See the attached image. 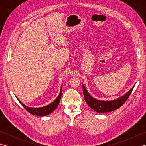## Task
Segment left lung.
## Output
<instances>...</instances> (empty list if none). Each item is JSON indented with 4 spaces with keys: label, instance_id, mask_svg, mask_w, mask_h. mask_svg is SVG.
I'll list each match as a JSON object with an SVG mask.
<instances>
[{
    "label": "left lung",
    "instance_id": "obj_1",
    "mask_svg": "<svg viewBox=\"0 0 146 146\" xmlns=\"http://www.w3.org/2000/svg\"><path fill=\"white\" fill-rule=\"evenodd\" d=\"M83 86V93L86 104L88 106L92 108L93 110L98 113H105L109 112L113 110H115L120 108L125 103V101L131 95L132 90L134 88L135 85L132 86V88L129 90L122 97H119L117 99L112 100H100L96 99L89 94L87 90L86 89L84 85Z\"/></svg>",
    "mask_w": 146,
    "mask_h": 146
}]
</instances>
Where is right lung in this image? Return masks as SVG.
<instances>
[{
  "label": "right lung",
  "mask_w": 146,
  "mask_h": 146,
  "mask_svg": "<svg viewBox=\"0 0 146 146\" xmlns=\"http://www.w3.org/2000/svg\"><path fill=\"white\" fill-rule=\"evenodd\" d=\"M62 86H61V89H60V92L57 98L55 99V100L51 103L50 104H49L48 105H46V106L44 107H29L28 106H26V105H24V104L22 103V102L20 101L19 99L17 97V99L18 101L20 102V104L23 105L24 108L28 111L29 113L31 114L35 115L37 116H46L52 113V111L56 110L58 106V104L60 103L61 98V95H62Z\"/></svg>",
  "instance_id": "add662e5"
}]
</instances>
